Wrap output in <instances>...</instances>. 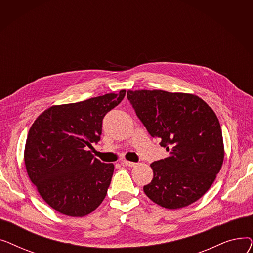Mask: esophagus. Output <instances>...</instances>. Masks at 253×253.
Segmentation results:
<instances>
[{"mask_svg":"<svg viewBox=\"0 0 253 253\" xmlns=\"http://www.w3.org/2000/svg\"><path fill=\"white\" fill-rule=\"evenodd\" d=\"M122 164L124 166H128V167H135L137 165V163H134V162H130V161H127V160H124L122 161Z\"/></svg>","mask_w":253,"mask_h":253,"instance_id":"obj_1","label":"esophagus"}]
</instances>
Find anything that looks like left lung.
I'll return each instance as SVG.
<instances>
[{
	"mask_svg": "<svg viewBox=\"0 0 253 253\" xmlns=\"http://www.w3.org/2000/svg\"><path fill=\"white\" fill-rule=\"evenodd\" d=\"M127 97L153 137L169 156L151 164L143 192L153 202L178 209L199 200L220 171L224 147L219 121L210 106L191 93L128 90Z\"/></svg>",
	"mask_w": 253,
	"mask_h": 253,
	"instance_id": "1",
	"label": "left lung"
}]
</instances>
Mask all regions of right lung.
I'll list each match as a JSON object with an SVG mask.
<instances>
[{
  "label": "right lung",
  "instance_id": "1",
  "mask_svg": "<svg viewBox=\"0 0 253 253\" xmlns=\"http://www.w3.org/2000/svg\"><path fill=\"white\" fill-rule=\"evenodd\" d=\"M126 90L84 101L52 105L32 125L24 164L43 200L64 215L82 217L103 201L114 164L102 163L88 148L100 139L102 119Z\"/></svg>",
  "mask_w": 253,
  "mask_h": 253
}]
</instances>
